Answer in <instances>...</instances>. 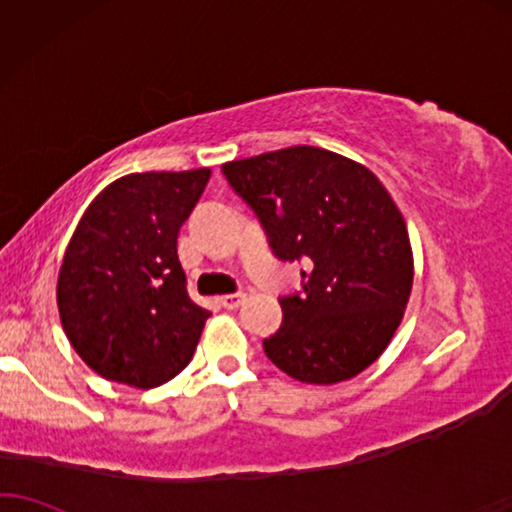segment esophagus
<instances>
[{
    "mask_svg": "<svg viewBox=\"0 0 512 512\" xmlns=\"http://www.w3.org/2000/svg\"><path fill=\"white\" fill-rule=\"evenodd\" d=\"M243 302H245L243 292H231V295L220 297V304L224 306V309H238V306H243Z\"/></svg>",
    "mask_w": 512,
    "mask_h": 512,
    "instance_id": "obj_1",
    "label": "esophagus"
}]
</instances>
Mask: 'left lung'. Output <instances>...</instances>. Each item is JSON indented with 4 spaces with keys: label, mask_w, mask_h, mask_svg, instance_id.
I'll return each instance as SVG.
<instances>
[{
    "label": "left lung",
    "mask_w": 512,
    "mask_h": 512,
    "mask_svg": "<svg viewBox=\"0 0 512 512\" xmlns=\"http://www.w3.org/2000/svg\"><path fill=\"white\" fill-rule=\"evenodd\" d=\"M281 260L309 257L302 297L264 339L278 370L330 386L370 367L403 323L414 281L405 217L363 163L323 147H285L222 166Z\"/></svg>",
    "instance_id": "8db88e82"
}]
</instances>
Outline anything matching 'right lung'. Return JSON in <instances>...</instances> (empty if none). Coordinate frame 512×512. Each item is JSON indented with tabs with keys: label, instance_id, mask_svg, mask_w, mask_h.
<instances>
[{
	"label": "right lung",
	"instance_id": "add662e5",
	"mask_svg": "<svg viewBox=\"0 0 512 512\" xmlns=\"http://www.w3.org/2000/svg\"><path fill=\"white\" fill-rule=\"evenodd\" d=\"M208 180L210 168L128 173L81 215L56 299L67 342L102 379L154 388L192 360L210 311L187 295L177 238Z\"/></svg>",
	"mask_w": 512,
	"mask_h": 512
}]
</instances>
